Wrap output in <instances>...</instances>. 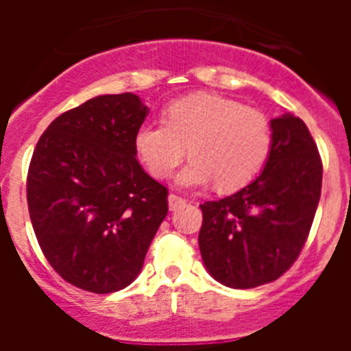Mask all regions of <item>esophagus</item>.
Returning a JSON list of instances; mask_svg holds the SVG:
<instances>
[{"label": "esophagus", "instance_id": "1", "mask_svg": "<svg viewBox=\"0 0 351 351\" xmlns=\"http://www.w3.org/2000/svg\"><path fill=\"white\" fill-rule=\"evenodd\" d=\"M184 204H186L184 198L178 197V195H173V193L169 195V209H170V210L181 209V207L184 206Z\"/></svg>", "mask_w": 351, "mask_h": 351}]
</instances>
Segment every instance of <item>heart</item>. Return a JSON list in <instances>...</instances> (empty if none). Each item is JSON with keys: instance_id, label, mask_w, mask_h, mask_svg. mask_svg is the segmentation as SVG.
<instances>
[{"instance_id": "heart-1", "label": "heart", "mask_w": 351, "mask_h": 351, "mask_svg": "<svg viewBox=\"0 0 351 351\" xmlns=\"http://www.w3.org/2000/svg\"><path fill=\"white\" fill-rule=\"evenodd\" d=\"M178 184L200 188L216 181L221 191L239 190L260 172L271 149V125L258 108L213 93H195L172 101L163 123H145L133 149L153 178L167 179L184 160Z\"/></svg>"}]
</instances>
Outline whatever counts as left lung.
<instances>
[{
  "instance_id": "8db88e82",
  "label": "left lung",
  "mask_w": 351,
  "mask_h": 351,
  "mask_svg": "<svg viewBox=\"0 0 351 351\" xmlns=\"http://www.w3.org/2000/svg\"><path fill=\"white\" fill-rule=\"evenodd\" d=\"M271 149L253 182L204 202L198 246L207 272L230 288L278 280L300 255L322 193V160L304 121L271 119Z\"/></svg>"
}]
</instances>
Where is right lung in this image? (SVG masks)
I'll list each match as a JSON object with an SVG mask.
<instances>
[{
	"mask_svg": "<svg viewBox=\"0 0 351 351\" xmlns=\"http://www.w3.org/2000/svg\"><path fill=\"white\" fill-rule=\"evenodd\" d=\"M147 114L133 93L95 96L56 117L31 158L27 207L40 247L86 291L132 285L169 213V191L133 149Z\"/></svg>",
	"mask_w": 351,
	"mask_h": 351,
	"instance_id": "right-lung-1",
	"label": "right lung"
}]
</instances>
